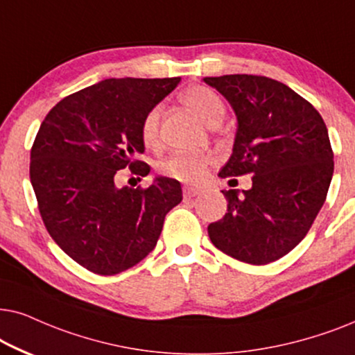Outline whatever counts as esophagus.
Segmentation results:
<instances>
[{
    "label": "esophagus",
    "mask_w": 355,
    "mask_h": 355,
    "mask_svg": "<svg viewBox=\"0 0 355 355\" xmlns=\"http://www.w3.org/2000/svg\"><path fill=\"white\" fill-rule=\"evenodd\" d=\"M200 193L201 191L198 190V188H191V187L183 188V196H185V200H193V198H196Z\"/></svg>",
    "instance_id": "obj_1"
}]
</instances>
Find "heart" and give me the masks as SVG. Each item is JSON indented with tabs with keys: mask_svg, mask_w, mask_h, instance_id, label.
<instances>
[{
	"mask_svg": "<svg viewBox=\"0 0 355 355\" xmlns=\"http://www.w3.org/2000/svg\"><path fill=\"white\" fill-rule=\"evenodd\" d=\"M182 101L201 118L206 125L220 121L224 118L225 105L224 101L209 87L195 86L183 92ZM160 118H162V107L155 105L146 113L141 123V139L146 148H157L160 143ZM214 157L209 153H188V150H177L159 164L160 173L167 175L175 180L185 183L200 182L206 175V170L212 164Z\"/></svg>",
	"mask_w": 355,
	"mask_h": 355,
	"instance_id": "obj_1",
	"label": "heart"
}]
</instances>
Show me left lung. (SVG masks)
<instances>
[{
    "mask_svg": "<svg viewBox=\"0 0 355 355\" xmlns=\"http://www.w3.org/2000/svg\"><path fill=\"white\" fill-rule=\"evenodd\" d=\"M205 83L237 116L232 155L219 177L253 175L242 196L222 190L227 212L207 234L240 261H276L304 240L326 200L334 172L328 130L313 105L279 81L227 74Z\"/></svg>",
    "mask_w": 355,
    "mask_h": 355,
    "instance_id": "8db88e82",
    "label": "left lung"
}]
</instances>
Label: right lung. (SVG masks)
I'll return each instance as SVG.
<instances>
[{"instance_id": "1", "label": "right lung", "mask_w": 355, "mask_h": 355, "mask_svg": "<svg viewBox=\"0 0 355 355\" xmlns=\"http://www.w3.org/2000/svg\"><path fill=\"white\" fill-rule=\"evenodd\" d=\"M180 83L105 79L49 112L31 150V183L44 224L63 252L89 271L112 276L144 259L162 232L165 214L182 201L173 178L141 188L115 185L118 170L141 177L149 165L141 123Z\"/></svg>"}]
</instances>
